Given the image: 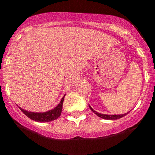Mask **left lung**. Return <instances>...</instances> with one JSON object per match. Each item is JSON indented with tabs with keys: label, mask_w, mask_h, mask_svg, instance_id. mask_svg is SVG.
I'll return each instance as SVG.
<instances>
[{
	"label": "left lung",
	"mask_w": 155,
	"mask_h": 155,
	"mask_svg": "<svg viewBox=\"0 0 155 155\" xmlns=\"http://www.w3.org/2000/svg\"><path fill=\"white\" fill-rule=\"evenodd\" d=\"M89 108H90V109L92 112H93L95 115H98V116L100 117V118H104V119H108V120L118 119V118H122V117H124L125 115H126L128 113V112H127V113L122 114V115H105V114H101V113H99V112H95V111L94 110L93 108H92L90 105H89Z\"/></svg>",
	"instance_id": "left-lung-1"
}]
</instances>
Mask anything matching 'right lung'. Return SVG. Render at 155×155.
<instances>
[{"instance_id":"obj_1","label":"right lung","mask_w":155,"mask_h":155,"mask_svg":"<svg viewBox=\"0 0 155 155\" xmlns=\"http://www.w3.org/2000/svg\"><path fill=\"white\" fill-rule=\"evenodd\" d=\"M64 97L65 95L63 97V99H61V101H60V102L59 103V105H56V108H54L53 109H52V110L48 111V112H32L24 110V109L20 108V107H19V108H20V109H21L28 118H30V119L32 120H34V121H39V122H47V121H51L56 119L57 118H59L60 115H61Z\"/></svg>"}]
</instances>
